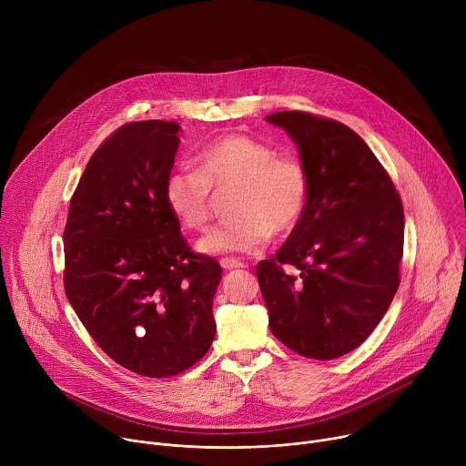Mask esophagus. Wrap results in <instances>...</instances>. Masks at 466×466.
<instances>
[{
  "label": "esophagus",
  "instance_id": "esophagus-1",
  "mask_svg": "<svg viewBox=\"0 0 466 466\" xmlns=\"http://www.w3.org/2000/svg\"><path fill=\"white\" fill-rule=\"evenodd\" d=\"M221 268L227 269V271H232V269H245L247 263H243L241 259H236V258H223V259H221Z\"/></svg>",
  "mask_w": 466,
  "mask_h": 466
}]
</instances>
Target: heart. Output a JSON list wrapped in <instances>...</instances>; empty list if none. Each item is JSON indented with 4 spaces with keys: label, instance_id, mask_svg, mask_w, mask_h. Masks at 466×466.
Listing matches in <instances>:
<instances>
[{
    "label": "heart",
    "instance_id": "1",
    "mask_svg": "<svg viewBox=\"0 0 466 466\" xmlns=\"http://www.w3.org/2000/svg\"><path fill=\"white\" fill-rule=\"evenodd\" d=\"M197 167L173 169L164 184L169 214L187 230H201L212 212L214 191L228 197L230 219L197 241L208 256L252 254L284 236L302 221L309 177L302 162L277 157V151L245 135H227L208 142L197 155Z\"/></svg>",
    "mask_w": 466,
    "mask_h": 466
}]
</instances>
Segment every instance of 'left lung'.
Listing matches in <instances>:
<instances>
[{
	"label": "left lung",
	"instance_id": "1",
	"mask_svg": "<svg viewBox=\"0 0 466 466\" xmlns=\"http://www.w3.org/2000/svg\"><path fill=\"white\" fill-rule=\"evenodd\" d=\"M265 119L293 138L309 177L302 221L256 265L269 328L300 356L341 358L372 334L400 284V195L347 125L299 110Z\"/></svg>",
	"mask_w": 466,
	"mask_h": 466
}]
</instances>
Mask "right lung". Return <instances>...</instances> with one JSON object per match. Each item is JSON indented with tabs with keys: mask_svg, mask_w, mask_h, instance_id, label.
I'll list each match as a JSON object with an SVG mask.
<instances>
[{
	"mask_svg": "<svg viewBox=\"0 0 466 466\" xmlns=\"http://www.w3.org/2000/svg\"><path fill=\"white\" fill-rule=\"evenodd\" d=\"M180 125L132 121L92 155L64 228V289L99 349L121 367L167 378L214 338L219 263L189 248L164 201Z\"/></svg>",
	"mask_w": 466,
	"mask_h": 466,
	"instance_id": "obj_1",
	"label": "right lung"
}]
</instances>
